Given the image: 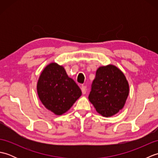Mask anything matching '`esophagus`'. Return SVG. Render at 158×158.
<instances>
[{
  "instance_id": "1",
  "label": "esophagus",
  "mask_w": 158,
  "mask_h": 158,
  "mask_svg": "<svg viewBox=\"0 0 158 158\" xmlns=\"http://www.w3.org/2000/svg\"><path fill=\"white\" fill-rule=\"evenodd\" d=\"M81 88L82 93L83 94H85L86 92H87V87L85 86V85H82Z\"/></svg>"
}]
</instances>
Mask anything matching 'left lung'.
<instances>
[{
	"mask_svg": "<svg viewBox=\"0 0 158 158\" xmlns=\"http://www.w3.org/2000/svg\"><path fill=\"white\" fill-rule=\"evenodd\" d=\"M123 73L115 65L100 66L94 79L89 100L102 116L111 117L122 110L129 94Z\"/></svg>",
	"mask_w": 158,
	"mask_h": 158,
	"instance_id": "obj_1",
	"label": "left lung"
}]
</instances>
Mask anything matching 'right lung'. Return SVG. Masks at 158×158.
<instances>
[{"mask_svg": "<svg viewBox=\"0 0 158 158\" xmlns=\"http://www.w3.org/2000/svg\"><path fill=\"white\" fill-rule=\"evenodd\" d=\"M36 90L43 105L56 115L68 111L82 94L81 89L68 76L64 66L56 62L49 64L42 70Z\"/></svg>", "mask_w": 158, "mask_h": 158, "instance_id": "1", "label": "right lung"}]
</instances>
